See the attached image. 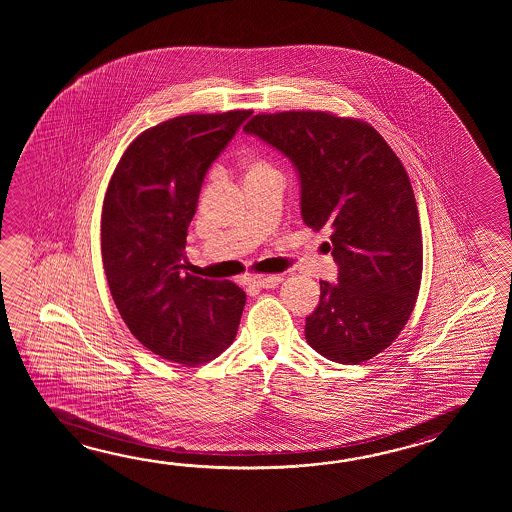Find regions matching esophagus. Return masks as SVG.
Here are the masks:
<instances>
[{
    "label": "esophagus",
    "mask_w": 512,
    "mask_h": 512,
    "mask_svg": "<svg viewBox=\"0 0 512 512\" xmlns=\"http://www.w3.org/2000/svg\"><path fill=\"white\" fill-rule=\"evenodd\" d=\"M282 280V274H271V276H251L247 282L263 287V289H274L282 283Z\"/></svg>",
    "instance_id": "34e87169"
}]
</instances>
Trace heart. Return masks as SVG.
<instances>
[{
  "mask_svg": "<svg viewBox=\"0 0 512 512\" xmlns=\"http://www.w3.org/2000/svg\"><path fill=\"white\" fill-rule=\"evenodd\" d=\"M265 170H271V168L267 164L261 163V161H251L247 164V175L258 174V172H265Z\"/></svg>",
  "mask_w": 512,
  "mask_h": 512,
  "instance_id": "obj_1",
  "label": "heart"
}]
</instances>
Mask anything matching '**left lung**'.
<instances>
[{"label": "left lung", "instance_id": "8db88e82", "mask_svg": "<svg viewBox=\"0 0 512 512\" xmlns=\"http://www.w3.org/2000/svg\"><path fill=\"white\" fill-rule=\"evenodd\" d=\"M243 131L293 163L305 225L331 229L338 280H320V302L305 318L307 344L340 364L373 359L406 326L423 272L403 163L368 122L326 111L263 113Z\"/></svg>", "mask_w": 512, "mask_h": 512}]
</instances>
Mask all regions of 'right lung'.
<instances>
[{"label":"right lung","instance_id":"1","mask_svg":"<svg viewBox=\"0 0 512 512\" xmlns=\"http://www.w3.org/2000/svg\"><path fill=\"white\" fill-rule=\"evenodd\" d=\"M249 117L183 115L142 131L104 197L100 247L113 302L144 348L185 366L229 348L247 300L236 283L192 276L183 261L208 168Z\"/></svg>","mask_w":512,"mask_h":512}]
</instances>
